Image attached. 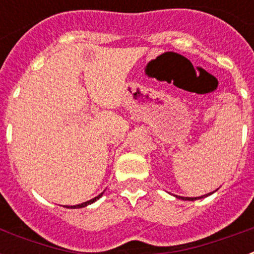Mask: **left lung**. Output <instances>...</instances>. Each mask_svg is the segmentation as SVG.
Listing matches in <instances>:
<instances>
[{"mask_svg":"<svg viewBox=\"0 0 254 254\" xmlns=\"http://www.w3.org/2000/svg\"><path fill=\"white\" fill-rule=\"evenodd\" d=\"M214 192H215V190H214ZM214 192H210V193L203 194V196H201V197H182V196H176V197H177V198H179V199H185V201H194V199H201V198H203V197L210 196V194H212Z\"/></svg>","mask_w":254,"mask_h":254,"instance_id":"8db88e82","label":"left lung"}]
</instances>
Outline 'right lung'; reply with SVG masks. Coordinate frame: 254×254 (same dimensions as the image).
Instances as JSON below:
<instances>
[{
  "instance_id": "add662e5",
  "label": "right lung",
  "mask_w": 254,
  "mask_h": 254,
  "mask_svg": "<svg viewBox=\"0 0 254 254\" xmlns=\"http://www.w3.org/2000/svg\"><path fill=\"white\" fill-rule=\"evenodd\" d=\"M103 193H104V192H102V193H100L99 196L94 197L93 199H89V201H86V202H84V203H80V205H73V206H64V207H67V208H81V207H85V206H87V205H91V203H94V202H95V201H98V199H99L100 197L103 196Z\"/></svg>"
}]
</instances>
